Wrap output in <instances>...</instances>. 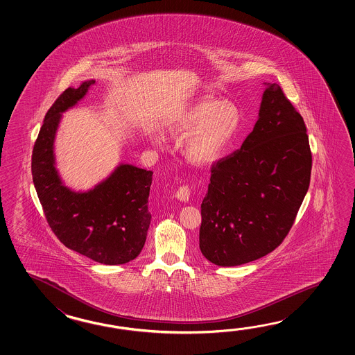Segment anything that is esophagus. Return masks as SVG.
<instances>
[{
  "label": "esophagus",
  "instance_id": "obj_1",
  "mask_svg": "<svg viewBox=\"0 0 355 355\" xmlns=\"http://www.w3.org/2000/svg\"><path fill=\"white\" fill-rule=\"evenodd\" d=\"M175 196L182 202H188L189 196H190V188L188 185H181L180 188L176 190Z\"/></svg>",
  "mask_w": 355,
  "mask_h": 355
}]
</instances>
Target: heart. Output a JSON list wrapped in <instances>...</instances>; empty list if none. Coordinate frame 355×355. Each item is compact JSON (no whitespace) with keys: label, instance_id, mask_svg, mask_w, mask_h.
Instances as JSON below:
<instances>
[{"label":"heart","instance_id":"1","mask_svg":"<svg viewBox=\"0 0 355 355\" xmlns=\"http://www.w3.org/2000/svg\"><path fill=\"white\" fill-rule=\"evenodd\" d=\"M242 123L240 107L230 100L217 101L203 98L184 106L167 125L173 136H190L187 142V155L196 162H213L234 141ZM156 144H162V137L153 136Z\"/></svg>","mask_w":355,"mask_h":355}]
</instances>
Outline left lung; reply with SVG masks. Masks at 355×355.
Here are the masks:
<instances>
[{"label": "left lung", "mask_w": 355, "mask_h": 355, "mask_svg": "<svg viewBox=\"0 0 355 355\" xmlns=\"http://www.w3.org/2000/svg\"><path fill=\"white\" fill-rule=\"evenodd\" d=\"M312 168L306 124L277 83L241 148L211 165L199 248L219 266L246 264L277 249L295 223Z\"/></svg>", "instance_id": "1"}]
</instances>
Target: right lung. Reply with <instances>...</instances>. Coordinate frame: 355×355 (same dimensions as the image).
Listing matches in <instances>:
<instances>
[{"label": "right lung", "mask_w": 355, "mask_h": 355, "mask_svg": "<svg viewBox=\"0 0 355 355\" xmlns=\"http://www.w3.org/2000/svg\"><path fill=\"white\" fill-rule=\"evenodd\" d=\"M95 80L68 87L46 114L34 144L31 174L46 222L66 248L105 265L125 264L144 249L151 223L152 171L121 164L85 193L63 185L54 166V137L62 113L86 95Z\"/></svg>", "instance_id": "obj_1"}]
</instances>
